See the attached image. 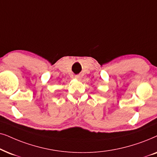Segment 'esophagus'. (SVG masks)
Wrapping results in <instances>:
<instances>
[{
  "label": "esophagus",
  "instance_id": "1",
  "mask_svg": "<svg viewBox=\"0 0 157 157\" xmlns=\"http://www.w3.org/2000/svg\"><path fill=\"white\" fill-rule=\"evenodd\" d=\"M75 78L77 79V80H80V76L79 75H77L75 76Z\"/></svg>",
  "mask_w": 157,
  "mask_h": 157
}]
</instances>
